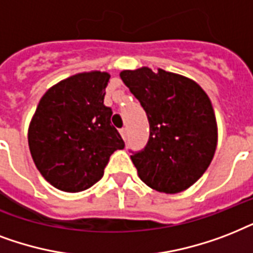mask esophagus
I'll return each mask as SVG.
<instances>
[{
  "instance_id": "34e87169",
  "label": "esophagus",
  "mask_w": 253,
  "mask_h": 253,
  "mask_svg": "<svg viewBox=\"0 0 253 253\" xmlns=\"http://www.w3.org/2000/svg\"><path fill=\"white\" fill-rule=\"evenodd\" d=\"M120 134H121V137H123V138H126V128H121L120 129Z\"/></svg>"
}]
</instances>
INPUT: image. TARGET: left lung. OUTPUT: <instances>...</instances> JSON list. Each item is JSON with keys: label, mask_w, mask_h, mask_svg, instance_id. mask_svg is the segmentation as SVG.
Here are the masks:
<instances>
[{"label": "left lung", "mask_w": 253, "mask_h": 253, "mask_svg": "<svg viewBox=\"0 0 253 253\" xmlns=\"http://www.w3.org/2000/svg\"><path fill=\"white\" fill-rule=\"evenodd\" d=\"M121 80L148 116L150 134L133 164L144 183L160 193L189 189L210 166L218 126L209 96L194 80L158 68L124 70Z\"/></svg>", "instance_id": "left-lung-1"}]
</instances>
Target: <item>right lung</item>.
I'll return each instance as SVG.
<instances>
[{
    "label": "right lung",
    "mask_w": 253,
    "mask_h": 253,
    "mask_svg": "<svg viewBox=\"0 0 253 253\" xmlns=\"http://www.w3.org/2000/svg\"><path fill=\"white\" fill-rule=\"evenodd\" d=\"M111 75L76 74L42 96L29 126L37 169L54 187L78 193L100 181L109 157L125 144L104 105Z\"/></svg>",
    "instance_id": "1"
}]
</instances>
